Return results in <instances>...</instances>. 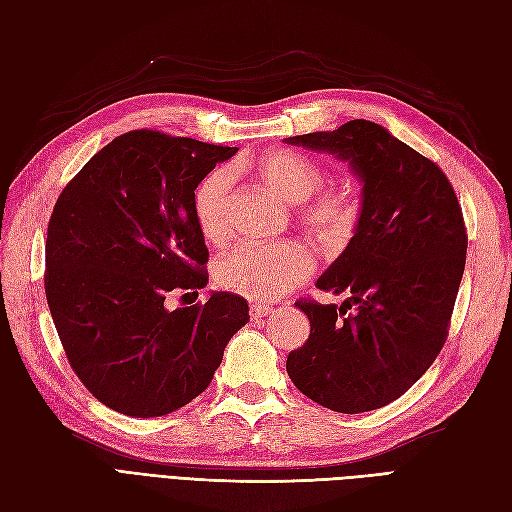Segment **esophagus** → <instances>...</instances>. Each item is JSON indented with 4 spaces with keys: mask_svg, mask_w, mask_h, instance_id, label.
<instances>
[{
    "mask_svg": "<svg viewBox=\"0 0 512 512\" xmlns=\"http://www.w3.org/2000/svg\"><path fill=\"white\" fill-rule=\"evenodd\" d=\"M271 314V307L265 305V303H252L250 305V316L252 320H262L265 316Z\"/></svg>",
    "mask_w": 512,
    "mask_h": 512,
    "instance_id": "obj_1",
    "label": "esophagus"
}]
</instances>
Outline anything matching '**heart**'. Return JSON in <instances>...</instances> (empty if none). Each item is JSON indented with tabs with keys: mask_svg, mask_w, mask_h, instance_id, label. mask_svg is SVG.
Segmentation results:
<instances>
[{
	"mask_svg": "<svg viewBox=\"0 0 512 512\" xmlns=\"http://www.w3.org/2000/svg\"><path fill=\"white\" fill-rule=\"evenodd\" d=\"M256 175L290 203H299L301 224L327 243L346 239L359 215V203L346 190H322V168L305 153L275 149L258 158ZM232 173L215 168L194 194V215L203 237L218 243L228 228ZM314 271V256L305 245L286 241L275 245H239L215 265V282L224 290L250 299H275L303 284Z\"/></svg>",
	"mask_w": 512,
	"mask_h": 512,
	"instance_id": "1",
	"label": "heart"
}]
</instances>
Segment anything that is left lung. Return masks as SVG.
<instances>
[{"instance_id":"8db88e82","label":"left lung","mask_w":512,"mask_h":512,"mask_svg":"<svg viewBox=\"0 0 512 512\" xmlns=\"http://www.w3.org/2000/svg\"><path fill=\"white\" fill-rule=\"evenodd\" d=\"M335 153L363 183L356 232L316 286L342 307L299 299L307 342L288 354L297 389L333 412L359 414L404 395L440 354L466 267L468 232L436 162L374 121L286 138Z\"/></svg>"}]
</instances>
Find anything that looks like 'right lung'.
Here are the masks:
<instances>
[{"label": "right lung", "instance_id": "obj_1", "mask_svg": "<svg viewBox=\"0 0 512 512\" xmlns=\"http://www.w3.org/2000/svg\"><path fill=\"white\" fill-rule=\"evenodd\" d=\"M237 153L132 130L113 138L59 194L46 230L44 292L85 389L126 416L190 404L220 367L250 307L239 294L166 309L170 292L209 282L194 190Z\"/></svg>", "mask_w": 512, "mask_h": 512}]
</instances>
